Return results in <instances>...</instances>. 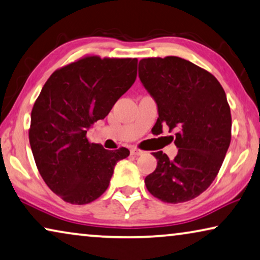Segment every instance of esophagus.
Instances as JSON below:
<instances>
[{"mask_svg": "<svg viewBox=\"0 0 260 260\" xmlns=\"http://www.w3.org/2000/svg\"><path fill=\"white\" fill-rule=\"evenodd\" d=\"M143 153H145L143 150L135 148V147H132V148H131V154L134 155V156H140V155H142Z\"/></svg>", "mask_w": 260, "mask_h": 260, "instance_id": "34e87169", "label": "esophagus"}]
</instances>
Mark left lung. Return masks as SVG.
I'll return each mask as SVG.
<instances>
[{"mask_svg": "<svg viewBox=\"0 0 260 260\" xmlns=\"http://www.w3.org/2000/svg\"><path fill=\"white\" fill-rule=\"evenodd\" d=\"M139 78L156 103V132L175 129L179 149L173 160L161 150L153 153L157 166L146 187L162 202H187L212 183L230 146L225 92L211 73L174 56L141 59Z\"/></svg>", "mask_w": 260, "mask_h": 260, "instance_id": "left-lung-1", "label": "left lung"}]
</instances>
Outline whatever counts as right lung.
<instances>
[{"mask_svg":"<svg viewBox=\"0 0 260 260\" xmlns=\"http://www.w3.org/2000/svg\"><path fill=\"white\" fill-rule=\"evenodd\" d=\"M137 58L85 57L46 80L31 111L29 141L46 185L71 204L91 203L110 184L122 147L90 143L87 131L110 113L137 79Z\"/></svg>","mask_w":260,"mask_h":260,"instance_id":"add662e5","label":"right lung"}]
</instances>
